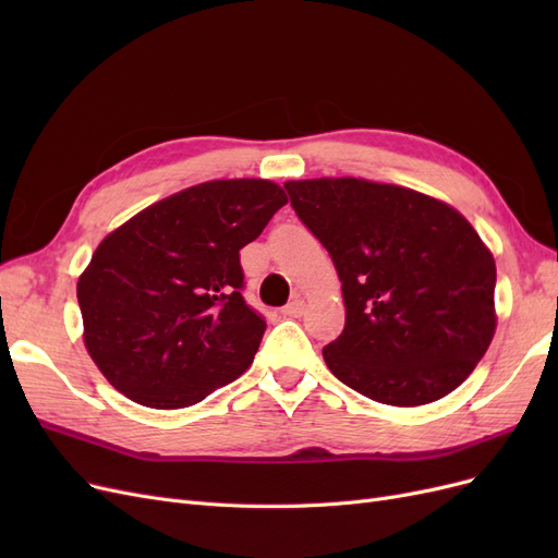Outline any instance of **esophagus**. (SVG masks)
<instances>
[{
	"label": "esophagus",
	"mask_w": 558,
	"mask_h": 558,
	"mask_svg": "<svg viewBox=\"0 0 558 558\" xmlns=\"http://www.w3.org/2000/svg\"><path fill=\"white\" fill-rule=\"evenodd\" d=\"M281 314H283V316H291V318H298V316H302V314H305V300H302V298H295V300H291L289 305H286V307L281 310Z\"/></svg>",
	"instance_id": "obj_1"
}]
</instances>
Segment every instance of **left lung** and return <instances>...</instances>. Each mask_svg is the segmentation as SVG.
I'll list each match as a JSON object with an SVG mask.
<instances>
[{"label":"left lung","instance_id":"8db88e82","mask_svg":"<svg viewBox=\"0 0 558 558\" xmlns=\"http://www.w3.org/2000/svg\"><path fill=\"white\" fill-rule=\"evenodd\" d=\"M283 189L342 281L344 330L324 347L330 373L396 408L461 386L496 332V263L475 228L400 185L342 177Z\"/></svg>","mask_w":558,"mask_h":558}]
</instances>
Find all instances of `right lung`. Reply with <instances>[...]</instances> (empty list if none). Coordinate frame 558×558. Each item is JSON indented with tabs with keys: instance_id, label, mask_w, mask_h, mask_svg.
I'll return each instance as SVG.
<instances>
[{
	"instance_id": "1",
	"label": "right lung",
	"mask_w": 558,
	"mask_h": 558,
	"mask_svg": "<svg viewBox=\"0 0 558 558\" xmlns=\"http://www.w3.org/2000/svg\"><path fill=\"white\" fill-rule=\"evenodd\" d=\"M286 202L265 179L207 181L107 234L76 298L83 342L113 388L179 410L244 373L265 318L242 295L240 251Z\"/></svg>"
}]
</instances>
